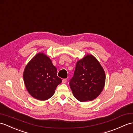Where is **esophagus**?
I'll return each instance as SVG.
<instances>
[{
	"label": "esophagus",
	"mask_w": 133,
	"mask_h": 133,
	"mask_svg": "<svg viewBox=\"0 0 133 133\" xmlns=\"http://www.w3.org/2000/svg\"><path fill=\"white\" fill-rule=\"evenodd\" d=\"M67 82V79H63L62 80V83L63 84H65V83H66Z\"/></svg>",
	"instance_id": "esophagus-1"
}]
</instances>
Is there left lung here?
<instances>
[{"label":"left lung","mask_w":133,"mask_h":133,"mask_svg":"<svg viewBox=\"0 0 133 133\" xmlns=\"http://www.w3.org/2000/svg\"><path fill=\"white\" fill-rule=\"evenodd\" d=\"M105 74L98 61L88 54L77 62L70 86L77 100L92 101L99 95L105 85Z\"/></svg>","instance_id":"8db88e82"}]
</instances>
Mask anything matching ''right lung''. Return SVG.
I'll return each instance as SVG.
<instances>
[{
  "mask_svg": "<svg viewBox=\"0 0 133 133\" xmlns=\"http://www.w3.org/2000/svg\"><path fill=\"white\" fill-rule=\"evenodd\" d=\"M57 73V68L50 58L43 52L37 54L24 71V81L28 92L37 100L50 98L62 81Z\"/></svg>",
  "mask_w": 133,
  "mask_h": 133,
  "instance_id": "obj_1",
  "label": "right lung"
}]
</instances>
